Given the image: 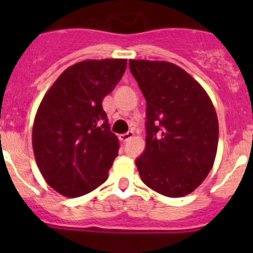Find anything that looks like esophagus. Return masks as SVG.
<instances>
[{"label": "esophagus", "instance_id": "1", "mask_svg": "<svg viewBox=\"0 0 253 253\" xmlns=\"http://www.w3.org/2000/svg\"><path fill=\"white\" fill-rule=\"evenodd\" d=\"M133 136H134L133 132H127V133H125V134H120L119 139H120V141H121L122 143H125V142L129 141V139H131Z\"/></svg>", "mask_w": 253, "mask_h": 253}]
</instances>
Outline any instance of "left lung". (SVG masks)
<instances>
[{
  "label": "left lung",
  "instance_id": "8db88e82",
  "mask_svg": "<svg viewBox=\"0 0 253 253\" xmlns=\"http://www.w3.org/2000/svg\"><path fill=\"white\" fill-rule=\"evenodd\" d=\"M147 101L145 149L136 160L143 182L167 197L193 192L211 170L218 116L203 86L167 61L129 60Z\"/></svg>",
  "mask_w": 253,
  "mask_h": 253
}]
</instances>
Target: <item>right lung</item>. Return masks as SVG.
I'll list each match as a JSON object with an SVG mask.
<instances>
[{
	"mask_svg": "<svg viewBox=\"0 0 253 253\" xmlns=\"http://www.w3.org/2000/svg\"><path fill=\"white\" fill-rule=\"evenodd\" d=\"M126 58L85 60L63 71L42 98L33 125L34 157L50 187L65 197L104 183L120 143L101 103L126 71Z\"/></svg>",
	"mask_w": 253,
	"mask_h": 253,
	"instance_id": "add662e5",
	"label": "right lung"
}]
</instances>
